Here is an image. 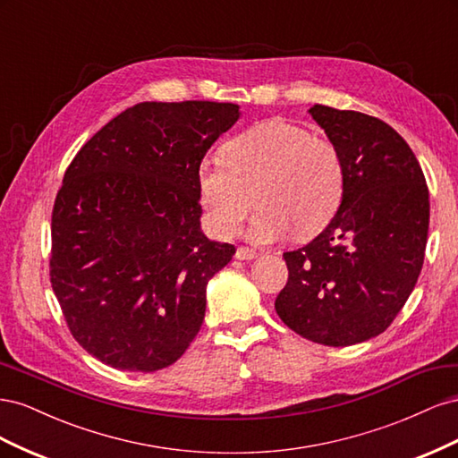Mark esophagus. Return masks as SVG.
<instances>
[{
    "label": "esophagus",
    "instance_id": "obj_1",
    "mask_svg": "<svg viewBox=\"0 0 458 458\" xmlns=\"http://www.w3.org/2000/svg\"><path fill=\"white\" fill-rule=\"evenodd\" d=\"M234 258L254 259V258H258V250H254V248H248V246H241V248H237V254H234Z\"/></svg>",
    "mask_w": 458,
    "mask_h": 458
}]
</instances>
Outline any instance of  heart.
<instances>
[{"label":"heart","mask_w":458,"mask_h":458,"mask_svg":"<svg viewBox=\"0 0 458 458\" xmlns=\"http://www.w3.org/2000/svg\"><path fill=\"white\" fill-rule=\"evenodd\" d=\"M340 150L325 137L281 118L233 137L224 162L199 170V195L219 237H231L256 202L248 239L273 242L296 227L308 237L325 229L344 199Z\"/></svg>","instance_id":"obj_1"}]
</instances>
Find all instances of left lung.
<instances>
[{
    "label": "left lung",
    "instance_id": "obj_1",
    "mask_svg": "<svg viewBox=\"0 0 458 458\" xmlns=\"http://www.w3.org/2000/svg\"><path fill=\"white\" fill-rule=\"evenodd\" d=\"M310 114L340 150L344 199L323 233L284 252L276 315L323 345L378 336L405 306L424 263L429 199L414 152L386 122L325 105Z\"/></svg>",
    "mask_w": 458,
    "mask_h": 458
}]
</instances>
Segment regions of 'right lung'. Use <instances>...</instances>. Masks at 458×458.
Wrapping results in <instances>:
<instances>
[{"label":"right lung","instance_id":"add662e5","mask_svg":"<svg viewBox=\"0 0 458 458\" xmlns=\"http://www.w3.org/2000/svg\"><path fill=\"white\" fill-rule=\"evenodd\" d=\"M239 116L233 103H140L68 165L51 216V286L101 363L155 372L199 335L208 281L234 254L200 231L199 170Z\"/></svg>","mask_w":458,"mask_h":458}]
</instances>
